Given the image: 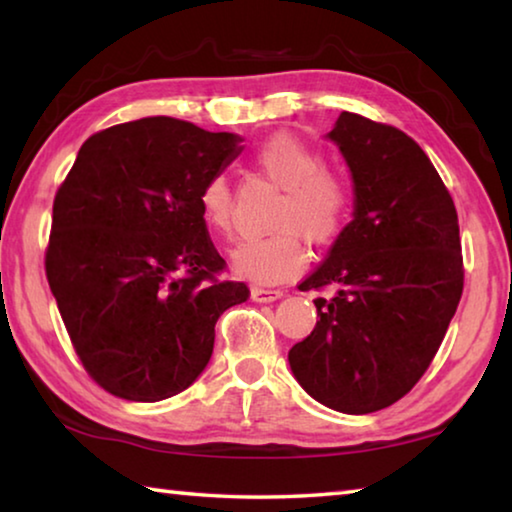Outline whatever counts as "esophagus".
<instances>
[{
  "instance_id": "obj_1",
  "label": "esophagus",
  "mask_w": 512,
  "mask_h": 512,
  "mask_svg": "<svg viewBox=\"0 0 512 512\" xmlns=\"http://www.w3.org/2000/svg\"><path fill=\"white\" fill-rule=\"evenodd\" d=\"M282 296H284L282 289H262V287L250 289V298H253L255 302H273Z\"/></svg>"
}]
</instances>
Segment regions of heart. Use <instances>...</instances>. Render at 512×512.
<instances>
[{"label":"heart","instance_id":"b5f03b06","mask_svg":"<svg viewBox=\"0 0 512 512\" xmlns=\"http://www.w3.org/2000/svg\"><path fill=\"white\" fill-rule=\"evenodd\" d=\"M253 164L268 183L282 189L271 216L275 232L235 248L232 266L250 282L282 284L305 268L302 237L323 248L343 235L352 219L354 189L341 173L325 169L323 153L291 133H275L259 144ZM198 210L216 235L235 232V192L223 173L205 180Z\"/></svg>","mask_w":512,"mask_h":512}]
</instances>
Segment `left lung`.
<instances>
[{
	"instance_id": "obj_1",
	"label": "left lung",
	"mask_w": 512,
	"mask_h": 512,
	"mask_svg": "<svg viewBox=\"0 0 512 512\" xmlns=\"http://www.w3.org/2000/svg\"><path fill=\"white\" fill-rule=\"evenodd\" d=\"M329 140L354 180V219L300 291L318 323L289 350L300 386L329 409L363 415L418 384L463 293L458 214L443 178L400 128L341 112Z\"/></svg>"
}]
</instances>
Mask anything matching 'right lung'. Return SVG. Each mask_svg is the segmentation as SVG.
<instances>
[{
	"label": "right lung",
	"instance_id": "add662e5",
	"mask_svg": "<svg viewBox=\"0 0 512 512\" xmlns=\"http://www.w3.org/2000/svg\"><path fill=\"white\" fill-rule=\"evenodd\" d=\"M239 137L144 117L94 133L54 198L45 271L69 341L110 395L160 402L205 370L214 325L250 298L198 210Z\"/></svg>",
	"mask_w": 512,
	"mask_h": 512
}]
</instances>
